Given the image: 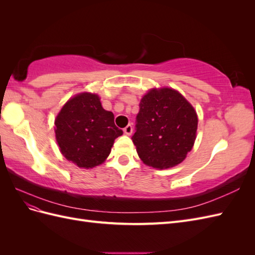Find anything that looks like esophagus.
<instances>
[{"label":"esophagus","mask_w":255,"mask_h":255,"mask_svg":"<svg viewBox=\"0 0 255 255\" xmlns=\"http://www.w3.org/2000/svg\"><path fill=\"white\" fill-rule=\"evenodd\" d=\"M123 132H125V134H127V135H130L133 132V127L130 125H128L125 128H123Z\"/></svg>","instance_id":"obj_1"}]
</instances>
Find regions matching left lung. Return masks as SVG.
<instances>
[{
  "label": "left lung",
  "instance_id": "obj_1",
  "mask_svg": "<svg viewBox=\"0 0 255 255\" xmlns=\"http://www.w3.org/2000/svg\"><path fill=\"white\" fill-rule=\"evenodd\" d=\"M132 140L145 165L165 169L186 157L196 140L197 114L180 92L152 89L140 101Z\"/></svg>",
  "mask_w": 255,
  "mask_h": 255
}]
</instances>
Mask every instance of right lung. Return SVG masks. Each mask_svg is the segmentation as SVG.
<instances>
[{"instance_id": "add662e5", "label": "right lung", "mask_w": 255, "mask_h": 255, "mask_svg": "<svg viewBox=\"0 0 255 255\" xmlns=\"http://www.w3.org/2000/svg\"><path fill=\"white\" fill-rule=\"evenodd\" d=\"M60 152L82 168L102 164L114 141L123 134L115 126L114 114L105 111L97 95L80 94L64 105L55 120Z\"/></svg>"}]
</instances>
